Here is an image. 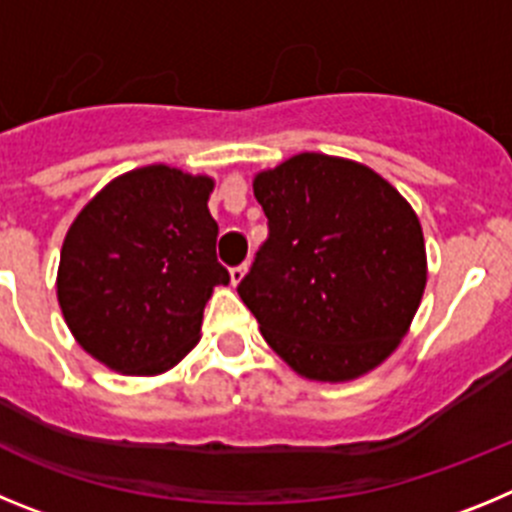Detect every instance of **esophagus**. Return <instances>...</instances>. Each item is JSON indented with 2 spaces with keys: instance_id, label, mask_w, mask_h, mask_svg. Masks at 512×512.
Segmentation results:
<instances>
[{
  "instance_id": "esophagus-1",
  "label": "esophagus",
  "mask_w": 512,
  "mask_h": 512,
  "mask_svg": "<svg viewBox=\"0 0 512 512\" xmlns=\"http://www.w3.org/2000/svg\"><path fill=\"white\" fill-rule=\"evenodd\" d=\"M246 271H248V264H238L230 269V282L233 284H241V279L246 277Z\"/></svg>"
}]
</instances>
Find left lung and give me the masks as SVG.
Listing matches in <instances>:
<instances>
[{
	"label": "left lung",
	"instance_id": "1",
	"mask_svg": "<svg viewBox=\"0 0 512 512\" xmlns=\"http://www.w3.org/2000/svg\"><path fill=\"white\" fill-rule=\"evenodd\" d=\"M269 235L238 295L297 374L346 382L382 364L425 289L413 207L366 166L300 153L253 179Z\"/></svg>",
	"mask_w": 512,
	"mask_h": 512
}]
</instances>
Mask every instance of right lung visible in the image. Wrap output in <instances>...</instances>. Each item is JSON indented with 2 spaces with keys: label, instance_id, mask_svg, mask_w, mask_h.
Returning <instances> with one entry per match:
<instances>
[{
  "label": "right lung",
  "instance_id": "obj_1",
  "mask_svg": "<svg viewBox=\"0 0 512 512\" xmlns=\"http://www.w3.org/2000/svg\"><path fill=\"white\" fill-rule=\"evenodd\" d=\"M212 179L169 166L117 176L66 233L58 302L84 351L122 374H158L200 338L217 261Z\"/></svg>",
  "mask_w": 512,
  "mask_h": 512
}]
</instances>
